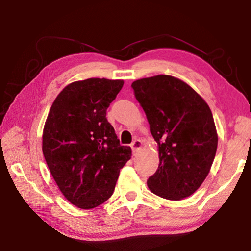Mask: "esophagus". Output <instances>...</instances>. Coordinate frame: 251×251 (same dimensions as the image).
Masks as SVG:
<instances>
[{
	"instance_id": "obj_1",
	"label": "esophagus",
	"mask_w": 251,
	"mask_h": 251,
	"mask_svg": "<svg viewBox=\"0 0 251 251\" xmlns=\"http://www.w3.org/2000/svg\"><path fill=\"white\" fill-rule=\"evenodd\" d=\"M131 150H133L134 152L137 151L139 148H141L143 146V142L141 141V139H135V141L131 143Z\"/></svg>"
}]
</instances>
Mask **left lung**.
<instances>
[{
    "mask_svg": "<svg viewBox=\"0 0 251 251\" xmlns=\"http://www.w3.org/2000/svg\"><path fill=\"white\" fill-rule=\"evenodd\" d=\"M131 87L158 145V169L148 178V188L169 201L190 196L205 180L217 151L209 106L189 85L169 75L135 80Z\"/></svg>",
    "mask_w": 251,
    "mask_h": 251,
    "instance_id": "obj_1",
    "label": "left lung"
}]
</instances>
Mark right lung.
Returning a JSON list of instances; mask_svg holds the SVG:
<instances>
[{
	"instance_id": "right-lung-1",
	"label": "right lung",
	"mask_w": 251,
	"mask_h": 251,
	"mask_svg": "<svg viewBox=\"0 0 251 251\" xmlns=\"http://www.w3.org/2000/svg\"><path fill=\"white\" fill-rule=\"evenodd\" d=\"M124 82L88 78L63 90L50 109L43 130V155L65 198L92 209L112 196L121 168L130 159L106 118Z\"/></svg>"
}]
</instances>
